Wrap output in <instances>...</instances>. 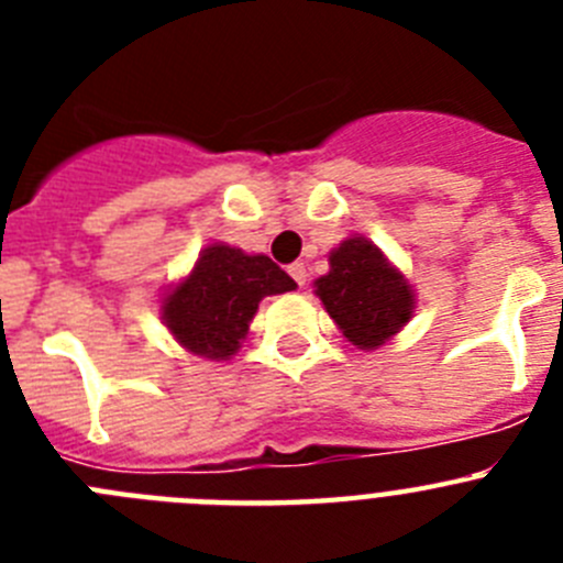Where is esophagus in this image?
<instances>
[{
	"label": "esophagus",
	"instance_id": "34e87169",
	"mask_svg": "<svg viewBox=\"0 0 563 563\" xmlns=\"http://www.w3.org/2000/svg\"><path fill=\"white\" fill-rule=\"evenodd\" d=\"M290 276L296 278V285H298V287H305V285H307V267L301 265V262H296V265H290Z\"/></svg>",
	"mask_w": 563,
	"mask_h": 563
}]
</instances>
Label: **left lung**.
Listing matches in <instances>:
<instances>
[{
	"instance_id": "obj_1",
	"label": "left lung",
	"mask_w": 563,
	"mask_h": 563,
	"mask_svg": "<svg viewBox=\"0 0 563 563\" xmlns=\"http://www.w3.org/2000/svg\"><path fill=\"white\" fill-rule=\"evenodd\" d=\"M343 338L363 352L380 350L415 316V287L366 236H346L330 251V273L312 282Z\"/></svg>"
}]
</instances>
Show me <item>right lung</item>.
<instances>
[{"label":"right lung","instance_id":"obj_1","mask_svg":"<svg viewBox=\"0 0 563 563\" xmlns=\"http://www.w3.org/2000/svg\"><path fill=\"white\" fill-rule=\"evenodd\" d=\"M296 290V282L262 253L225 242L202 247L191 271L163 292L161 318L183 350L231 361L247 338L265 296Z\"/></svg>","mask_w":563,"mask_h":563}]
</instances>
